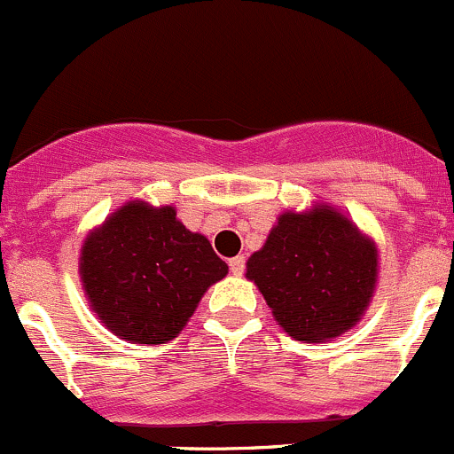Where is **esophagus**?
Wrapping results in <instances>:
<instances>
[{"instance_id": "obj_1", "label": "esophagus", "mask_w": 454, "mask_h": 454, "mask_svg": "<svg viewBox=\"0 0 454 454\" xmlns=\"http://www.w3.org/2000/svg\"><path fill=\"white\" fill-rule=\"evenodd\" d=\"M228 265H231V272L235 274V277H241L246 270V256H241V254L235 256V259L228 261Z\"/></svg>"}]
</instances>
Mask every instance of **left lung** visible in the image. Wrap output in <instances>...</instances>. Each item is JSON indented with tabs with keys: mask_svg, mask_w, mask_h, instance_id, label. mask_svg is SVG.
<instances>
[{
	"mask_svg": "<svg viewBox=\"0 0 454 454\" xmlns=\"http://www.w3.org/2000/svg\"><path fill=\"white\" fill-rule=\"evenodd\" d=\"M274 320L294 340L325 342L360 323L378 281V248L327 204L283 213L246 263Z\"/></svg>",
	"mask_w": 454,
	"mask_h": 454,
	"instance_id": "left-lung-1",
	"label": "left lung"
}]
</instances>
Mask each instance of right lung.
Masks as SVG:
<instances>
[{"label": "right lung", "mask_w": 454, "mask_h": 454, "mask_svg": "<svg viewBox=\"0 0 454 454\" xmlns=\"http://www.w3.org/2000/svg\"><path fill=\"white\" fill-rule=\"evenodd\" d=\"M79 272L90 308L109 332L162 345L184 329L228 265L204 235L176 217L173 206L134 200L87 235Z\"/></svg>", "instance_id": "obj_1"}]
</instances>
